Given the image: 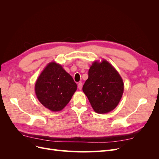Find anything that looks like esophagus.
<instances>
[{"label":"esophagus","mask_w":159,"mask_h":159,"mask_svg":"<svg viewBox=\"0 0 159 159\" xmlns=\"http://www.w3.org/2000/svg\"><path fill=\"white\" fill-rule=\"evenodd\" d=\"M82 85H83V84H82V83L81 82H80L79 84H78V89H82Z\"/></svg>","instance_id":"esophagus-1"}]
</instances>
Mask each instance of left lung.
I'll return each instance as SVG.
<instances>
[{
	"label": "left lung",
	"mask_w": 159,
	"mask_h": 159,
	"mask_svg": "<svg viewBox=\"0 0 159 159\" xmlns=\"http://www.w3.org/2000/svg\"><path fill=\"white\" fill-rule=\"evenodd\" d=\"M82 89L96 113H107L117 106L123 93L124 84L117 70L103 60L91 65Z\"/></svg>",
	"instance_id": "left-lung-1"
}]
</instances>
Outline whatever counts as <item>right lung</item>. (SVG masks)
I'll use <instances>...</instances> for the list:
<instances>
[{
    "label": "right lung",
    "instance_id": "right-lung-1",
    "mask_svg": "<svg viewBox=\"0 0 159 159\" xmlns=\"http://www.w3.org/2000/svg\"><path fill=\"white\" fill-rule=\"evenodd\" d=\"M76 89L77 84L72 77L54 61L48 64L35 84L38 99L52 111L64 109Z\"/></svg>",
    "mask_w": 159,
    "mask_h": 159
}]
</instances>
